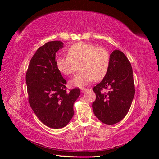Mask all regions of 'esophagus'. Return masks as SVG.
I'll list each match as a JSON object with an SVG mask.
<instances>
[{"instance_id":"1","label":"esophagus","mask_w":159,"mask_h":159,"mask_svg":"<svg viewBox=\"0 0 159 159\" xmlns=\"http://www.w3.org/2000/svg\"><path fill=\"white\" fill-rule=\"evenodd\" d=\"M88 89H86V88H81V91L82 93H84V92H85L86 91H88Z\"/></svg>"}]
</instances>
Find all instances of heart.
Listing matches in <instances>:
<instances>
[{
    "instance_id": "1",
    "label": "heart",
    "mask_w": 159,
    "mask_h": 159,
    "mask_svg": "<svg viewBox=\"0 0 159 159\" xmlns=\"http://www.w3.org/2000/svg\"><path fill=\"white\" fill-rule=\"evenodd\" d=\"M67 54V57L57 59L56 66L61 73L69 75L74 74L80 65L81 70L71 81L73 85H85L94 79L102 80L107 73L110 56L104 48L80 42L71 45Z\"/></svg>"
}]
</instances>
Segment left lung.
Segmentation results:
<instances>
[{"label": "left lung", "mask_w": 159, "mask_h": 159, "mask_svg": "<svg viewBox=\"0 0 159 159\" xmlns=\"http://www.w3.org/2000/svg\"><path fill=\"white\" fill-rule=\"evenodd\" d=\"M103 89L109 91L104 93ZM93 90L96 95L93 111L102 123L113 125L126 116L135 90L131 63L121 51L115 50L111 54L107 73Z\"/></svg>", "instance_id": "1"}]
</instances>
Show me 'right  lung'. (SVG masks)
I'll return each instance as SVG.
<instances>
[{
    "mask_svg": "<svg viewBox=\"0 0 159 159\" xmlns=\"http://www.w3.org/2000/svg\"><path fill=\"white\" fill-rule=\"evenodd\" d=\"M61 41L46 43L37 50L28 65L26 82L28 102L37 117L52 129L66 126L74 115V103L80 88L66 90V81L57 69L56 54Z\"/></svg>",
    "mask_w": 159,
    "mask_h": 159,
    "instance_id": "1",
    "label": "right lung"
}]
</instances>
